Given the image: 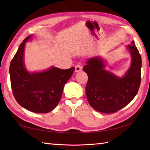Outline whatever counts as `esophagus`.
<instances>
[{
	"label": "esophagus",
	"mask_w": 150,
	"mask_h": 150,
	"mask_svg": "<svg viewBox=\"0 0 150 150\" xmlns=\"http://www.w3.org/2000/svg\"><path fill=\"white\" fill-rule=\"evenodd\" d=\"M82 68L81 65H80V64H77V65L75 66V71H76V72L81 71V70H82Z\"/></svg>",
	"instance_id": "esophagus-1"
}]
</instances>
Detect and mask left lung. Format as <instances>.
I'll return each instance as SVG.
<instances>
[{
	"instance_id": "8db88e82",
	"label": "left lung",
	"mask_w": 150,
	"mask_h": 150,
	"mask_svg": "<svg viewBox=\"0 0 150 150\" xmlns=\"http://www.w3.org/2000/svg\"><path fill=\"white\" fill-rule=\"evenodd\" d=\"M132 64L122 77L105 69L99 57L89 59L83 70L88 81L86 95L90 106L99 112L112 113L127 106L137 93L141 81L142 60L134 41L128 46Z\"/></svg>"
}]
</instances>
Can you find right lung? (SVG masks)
<instances>
[{"label":"right lung","instance_id":"1","mask_svg":"<svg viewBox=\"0 0 150 150\" xmlns=\"http://www.w3.org/2000/svg\"><path fill=\"white\" fill-rule=\"evenodd\" d=\"M27 37L18 47L9 66L13 93L21 106L35 113H46L53 110L61 98L64 86L75 71V67L62 69L51 67L46 71L29 73L24 63Z\"/></svg>","mask_w":150,"mask_h":150}]
</instances>
